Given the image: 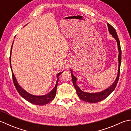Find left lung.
<instances>
[{
  "label": "left lung",
  "instance_id": "left-lung-1",
  "mask_svg": "<svg viewBox=\"0 0 131 131\" xmlns=\"http://www.w3.org/2000/svg\"><path fill=\"white\" fill-rule=\"evenodd\" d=\"M108 29L110 34H112L113 37L115 39L117 42L118 50H119V56H118V61H119V67H118V75L116 77V78L113 84L108 87V88L106 89L105 90L100 92L97 93H87L85 92L82 91L79 88L78 86L76 84L77 81V78L75 77L72 73V71H71V74L72 77V80H73V85L74 86L75 88L77 94L78 95L79 98L83 100V101L91 102V103H96L99 102L100 101H102V100L105 99L106 97H107L110 94L112 93V92L115 90V88L117 84L119 78V74H120V68H121V58H122V51L121 48V44H120V41L118 38L117 35V33H116L115 29L110 24H107Z\"/></svg>",
  "mask_w": 131,
  "mask_h": 131
}]
</instances>
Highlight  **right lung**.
<instances>
[{
	"label": "right lung",
	"mask_w": 131,
	"mask_h": 131,
	"mask_svg": "<svg viewBox=\"0 0 131 131\" xmlns=\"http://www.w3.org/2000/svg\"><path fill=\"white\" fill-rule=\"evenodd\" d=\"M12 47H13V44L12 45V47H11L10 53V57H9L10 66L11 70H12V78H13V83H14V84H15V86L17 91L19 94H20V95L23 97L24 99H25L26 100H27V101H29V102L31 103V104L37 105H44L47 104H48V103H49L50 101H51L55 97L56 93L57 87V83L58 82V77L60 75V74H61V73H60L57 75V80L56 81V83L54 87L48 94H46V95H43V96H34V95H32V94H30L29 93H27L26 91H25L24 89L22 88L19 85L17 82V80L16 79L15 75H14L13 73L12 66H11V61H10L11 53H12Z\"/></svg>",
	"instance_id": "obj_1"
}]
</instances>
